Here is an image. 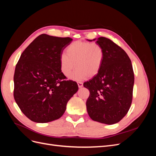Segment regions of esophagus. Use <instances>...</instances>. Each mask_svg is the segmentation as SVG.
Here are the masks:
<instances>
[{
    "label": "esophagus",
    "instance_id": "esophagus-1",
    "mask_svg": "<svg viewBox=\"0 0 156 156\" xmlns=\"http://www.w3.org/2000/svg\"><path fill=\"white\" fill-rule=\"evenodd\" d=\"M77 84H78V87H79V88H81V87L83 86V84L82 82H78V83H77Z\"/></svg>",
    "mask_w": 156,
    "mask_h": 156
}]
</instances>
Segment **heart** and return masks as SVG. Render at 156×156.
<instances>
[{
    "mask_svg": "<svg viewBox=\"0 0 156 156\" xmlns=\"http://www.w3.org/2000/svg\"><path fill=\"white\" fill-rule=\"evenodd\" d=\"M105 58L102 46L89 41H76L66 49V54L60 56V67L62 73L68 77L75 67L72 77L79 81L85 78H92L101 69Z\"/></svg>",
    "mask_w": 156,
    "mask_h": 156,
    "instance_id": "1",
    "label": "heart"
}]
</instances>
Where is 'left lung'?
Listing matches in <instances>:
<instances>
[{"label":"left lung","mask_w":156,"mask_h":156,"mask_svg":"<svg viewBox=\"0 0 156 156\" xmlns=\"http://www.w3.org/2000/svg\"><path fill=\"white\" fill-rule=\"evenodd\" d=\"M96 43L104 49L105 58L98 74L83 84L90 91L87 109L93 120L111 125L123 119L131 107L133 69L128 55L111 40L100 37Z\"/></svg>","instance_id":"8db88e82"}]
</instances>
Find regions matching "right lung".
Masks as SVG:
<instances>
[{
  "label": "right lung",
  "instance_id": "1",
  "mask_svg": "<svg viewBox=\"0 0 156 156\" xmlns=\"http://www.w3.org/2000/svg\"><path fill=\"white\" fill-rule=\"evenodd\" d=\"M73 40L43 34L23 52L13 76V96L30 120L46 123L63 115L77 83L62 73L60 56Z\"/></svg>",
  "mask_w": 156,
  "mask_h": 156
}]
</instances>
